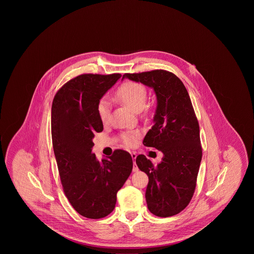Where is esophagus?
<instances>
[{"label": "esophagus", "instance_id": "esophagus-1", "mask_svg": "<svg viewBox=\"0 0 254 254\" xmlns=\"http://www.w3.org/2000/svg\"><path fill=\"white\" fill-rule=\"evenodd\" d=\"M130 155H131V158H132V160H135V159H136V154H135L134 152L130 153ZM132 171H133V172H137V171H138V168H137V166L135 165V163H133V168H132Z\"/></svg>", "mask_w": 254, "mask_h": 254}]
</instances>
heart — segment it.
Here are the masks:
<instances>
[{
	"mask_svg": "<svg viewBox=\"0 0 254 254\" xmlns=\"http://www.w3.org/2000/svg\"><path fill=\"white\" fill-rule=\"evenodd\" d=\"M116 97L119 101L126 104L134 113H140L146 107L148 93L142 84L134 81H127L123 83L117 90ZM97 115L99 120L105 124L111 117V103L106 98L99 100L97 104ZM138 137V132L131 131L123 135L124 142L128 147L133 146Z\"/></svg>",
	"mask_w": 254,
	"mask_h": 254,
	"instance_id": "obj_1",
	"label": "heart"
}]
</instances>
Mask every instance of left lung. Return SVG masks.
<instances>
[{"label": "left lung", "instance_id": "obj_1", "mask_svg": "<svg viewBox=\"0 0 254 254\" xmlns=\"http://www.w3.org/2000/svg\"><path fill=\"white\" fill-rule=\"evenodd\" d=\"M123 78L140 82L156 93L154 125L142 143L161 151L164 157L157 166L143 155H138L135 163L149 177V210L159 217L176 215L193 197L202 160L199 124L189 93L183 82L166 70L126 73Z\"/></svg>", "mask_w": 254, "mask_h": 254}]
</instances>
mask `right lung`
Wrapping results in <instances>:
<instances>
[{"label": "right lung", "instance_id": "1", "mask_svg": "<svg viewBox=\"0 0 254 254\" xmlns=\"http://www.w3.org/2000/svg\"><path fill=\"white\" fill-rule=\"evenodd\" d=\"M121 76L81 74L65 83L52 102V143L63 191L75 211L89 219L114 211L117 193L132 170L131 156L124 150L101 161L91 152L94 133L103 129L97 104Z\"/></svg>", "mask_w": 254, "mask_h": 254}]
</instances>
